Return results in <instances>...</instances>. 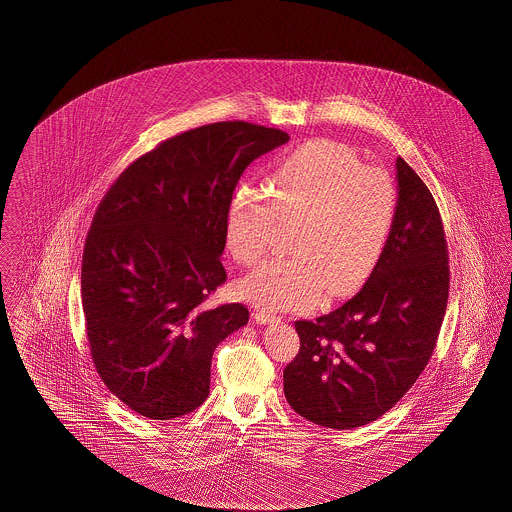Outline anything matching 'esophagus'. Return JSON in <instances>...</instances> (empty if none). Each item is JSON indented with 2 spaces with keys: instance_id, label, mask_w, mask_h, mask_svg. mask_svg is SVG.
I'll return each mask as SVG.
<instances>
[{
  "instance_id": "esophagus-1",
  "label": "esophagus",
  "mask_w": 512,
  "mask_h": 512,
  "mask_svg": "<svg viewBox=\"0 0 512 512\" xmlns=\"http://www.w3.org/2000/svg\"><path fill=\"white\" fill-rule=\"evenodd\" d=\"M253 318L257 320V324H270V322L280 320V317H276V315L270 313V311H255Z\"/></svg>"
}]
</instances>
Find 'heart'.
Wrapping results in <instances>:
<instances>
[{
  "instance_id": "heart-1",
  "label": "heart",
  "mask_w": 512,
  "mask_h": 512,
  "mask_svg": "<svg viewBox=\"0 0 512 512\" xmlns=\"http://www.w3.org/2000/svg\"><path fill=\"white\" fill-rule=\"evenodd\" d=\"M267 190L244 184L228 205L226 247L240 265H255L274 217L295 219L290 257L270 259L238 284L249 303L270 311L313 305L326 292H355L380 263L397 215L390 174L365 167L349 147L313 140L284 157Z\"/></svg>"
}]
</instances>
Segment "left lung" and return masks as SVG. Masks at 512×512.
I'll list each match as a JSON object with an SVG mask.
<instances>
[{
    "label": "left lung",
    "instance_id": "8db88e82",
    "mask_svg": "<svg viewBox=\"0 0 512 512\" xmlns=\"http://www.w3.org/2000/svg\"><path fill=\"white\" fill-rule=\"evenodd\" d=\"M397 215L380 263L355 297L317 320H297L299 353L284 368L293 411L353 430L388 413L428 365L449 295L438 205L420 176L395 161Z\"/></svg>",
    "mask_w": 512,
    "mask_h": 512
}]
</instances>
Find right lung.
<instances>
[{"instance_id": "add662e5", "label": "right lung", "mask_w": 512, "mask_h": 512, "mask_svg": "<svg viewBox=\"0 0 512 512\" xmlns=\"http://www.w3.org/2000/svg\"><path fill=\"white\" fill-rule=\"evenodd\" d=\"M290 136L244 121L205 124L136 159L101 199L82 255V309L103 384L151 420L209 395L220 341L242 303L205 305L224 284L226 213L245 169Z\"/></svg>"}]
</instances>
